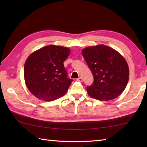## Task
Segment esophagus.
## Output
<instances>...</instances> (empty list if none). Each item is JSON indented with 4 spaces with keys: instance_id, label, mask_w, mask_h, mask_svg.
Here are the masks:
<instances>
[{
    "instance_id": "34e87169",
    "label": "esophagus",
    "mask_w": 147,
    "mask_h": 147,
    "mask_svg": "<svg viewBox=\"0 0 147 147\" xmlns=\"http://www.w3.org/2000/svg\"><path fill=\"white\" fill-rule=\"evenodd\" d=\"M77 80L79 81V82H82L83 79H82V78H81V77H79L78 78H77Z\"/></svg>"
}]
</instances>
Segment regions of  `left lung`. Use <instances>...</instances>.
Instances as JSON below:
<instances>
[{
    "mask_svg": "<svg viewBox=\"0 0 147 147\" xmlns=\"http://www.w3.org/2000/svg\"><path fill=\"white\" fill-rule=\"evenodd\" d=\"M82 53L94 78L93 84L87 87L89 95L102 101L120 95L129 79L128 65L123 56L104 45L87 47Z\"/></svg>",
    "mask_w": 147,
    "mask_h": 147,
    "instance_id": "obj_1",
    "label": "left lung"
}]
</instances>
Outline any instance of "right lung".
I'll use <instances>...</instances> for the list:
<instances>
[{
	"label": "right lung",
	"instance_id": "add662e5",
	"mask_svg": "<svg viewBox=\"0 0 147 147\" xmlns=\"http://www.w3.org/2000/svg\"><path fill=\"white\" fill-rule=\"evenodd\" d=\"M69 54L68 48L51 45L28 57L24 67V80L36 97L53 101L67 93L73 82L67 77L63 65Z\"/></svg>",
	"mask_w": 147,
	"mask_h": 147
}]
</instances>
